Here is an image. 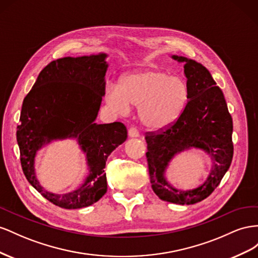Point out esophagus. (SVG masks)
<instances>
[{
    "label": "esophagus",
    "mask_w": 258,
    "mask_h": 258,
    "mask_svg": "<svg viewBox=\"0 0 258 258\" xmlns=\"http://www.w3.org/2000/svg\"><path fill=\"white\" fill-rule=\"evenodd\" d=\"M128 136L132 137V138L139 137V132H138L137 128H135V127H131V128L128 130Z\"/></svg>",
    "instance_id": "34e87169"
}]
</instances>
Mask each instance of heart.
Wrapping results in <instances>:
<instances>
[{
	"mask_svg": "<svg viewBox=\"0 0 258 258\" xmlns=\"http://www.w3.org/2000/svg\"><path fill=\"white\" fill-rule=\"evenodd\" d=\"M106 102L119 114L131 107L138 108V116L146 127L162 130L171 126L185 111L189 100L186 81L158 69L137 70L124 76L116 86L106 91Z\"/></svg>",
	"mask_w": 258,
	"mask_h": 258,
	"instance_id": "heart-1",
	"label": "heart"
}]
</instances>
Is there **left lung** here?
Segmentation results:
<instances>
[{
    "label": "left lung",
    "mask_w": 258,
    "mask_h": 258,
    "mask_svg": "<svg viewBox=\"0 0 258 258\" xmlns=\"http://www.w3.org/2000/svg\"><path fill=\"white\" fill-rule=\"evenodd\" d=\"M183 62L189 100L185 111L171 126L147 132V152L151 187L161 200L175 204H195L208 198L219 185L229 168L232 156V117L222 90L216 86L210 71L186 57L173 55ZM190 148L207 152L212 160L207 180L198 188H174L165 178V171L177 153Z\"/></svg>",
    "instance_id": "1"
}]
</instances>
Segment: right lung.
I'll return each instance as SVG.
<instances>
[{
  "label": "right lung",
  "instance_id": "obj_1",
  "mask_svg": "<svg viewBox=\"0 0 258 258\" xmlns=\"http://www.w3.org/2000/svg\"><path fill=\"white\" fill-rule=\"evenodd\" d=\"M106 58L107 54L100 53L49 62L23 102L17 126L21 167L31 186L62 209L90 207L107 192V158L127 138L121 122L95 123L106 90ZM64 138H77L87 154L89 175L77 190L56 195L39 185L34 159L44 144Z\"/></svg>",
  "mask_w": 258,
  "mask_h": 258
}]
</instances>
